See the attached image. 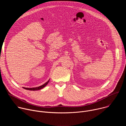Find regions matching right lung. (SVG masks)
I'll use <instances>...</instances> for the list:
<instances>
[{
	"mask_svg": "<svg viewBox=\"0 0 126 126\" xmlns=\"http://www.w3.org/2000/svg\"><path fill=\"white\" fill-rule=\"evenodd\" d=\"M49 80L47 82H46L45 84H44L43 85H41V86H40L39 87H35V88H24V87H23V88L26 89V90H31V91L38 90H40V89H42L43 88H44L45 86H46L47 85V84L48 83V82H49Z\"/></svg>",
	"mask_w": 126,
	"mask_h": 126,
	"instance_id": "right-lung-1",
	"label": "right lung"
}]
</instances>
